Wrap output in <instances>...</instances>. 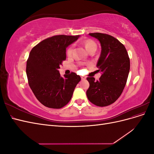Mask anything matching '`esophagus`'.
Here are the masks:
<instances>
[{
  "label": "esophagus",
  "instance_id": "esophagus-1",
  "mask_svg": "<svg viewBox=\"0 0 154 154\" xmlns=\"http://www.w3.org/2000/svg\"><path fill=\"white\" fill-rule=\"evenodd\" d=\"M81 78H82V80H85V79H86V77H85V76H82L81 77Z\"/></svg>",
  "mask_w": 154,
  "mask_h": 154
}]
</instances>
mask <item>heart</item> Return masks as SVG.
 Wrapping results in <instances>:
<instances>
[{
	"mask_svg": "<svg viewBox=\"0 0 154 154\" xmlns=\"http://www.w3.org/2000/svg\"><path fill=\"white\" fill-rule=\"evenodd\" d=\"M82 43L83 45H84V47L85 48L87 51H88V52H90V51H92L96 50V48H97L96 44L94 41L91 39H86L85 40H83ZM72 53V46L71 45L67 48L66 51V54L67 56L70 57V56H71Z\"/></svg>",
	"mask_w": 154,
	"mask_h": 154,
	"instance_id": "heart-1",
	"label": "heart"
}]
</instances>
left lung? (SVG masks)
<instances>
[{"label": "left lung", "instance_id": "8db88e82", "mask_svg": "<svg viewBox=\"0 0 154 154\" xmlns=\"http://www.w3.org/2000/svg\"><path fill=\"white\" fill-rule=\"evenodd\" d=\"M89 35L101 44V52L96 67L102 74L99 80L87 78L90 86L86 94L92 103L106 106L114 103L123 92L130 71V58L124 45L114 36L101 32Z\"/></svg>", "mask_w": 154, "mask_h": 154}]
</instances>
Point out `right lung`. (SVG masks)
<instances>
[{"label":"right lung","instance_id":"right-lung-1","mask_svg":"<svg viewBox=\"0 0 154 154\" xmlns=\"http://www.w3.org/2000/svg\"><path fill=\"white\" fill-rule=\"evenodd\" d=\"M79 35H55L42 40L31 51L27 60L29 85L36 99L51 109H61L71 100L81 80L75 72L60 76L58 69L66 60V48Z\"/></svg>","mask_w":154,"mask_h":154}]
</instances>
